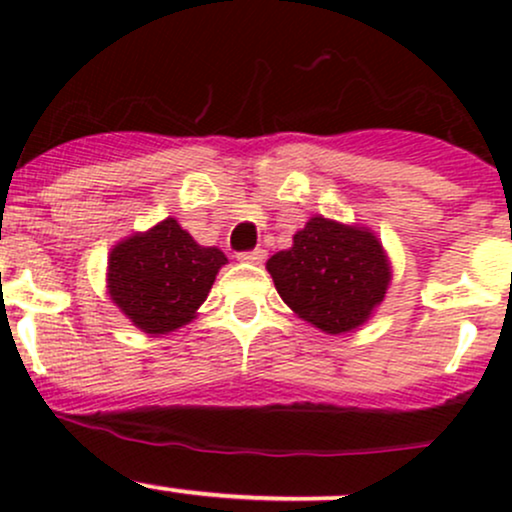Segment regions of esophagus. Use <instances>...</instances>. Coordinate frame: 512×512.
Segmentation results:
<instances>
[{"instance_id":"obj_1","label":"esophagus","mask_w":512,"mask_h":512,"mask_svg":"<svg viewBox=\"0 0 512 512\" xmlns=\"http://www.w3.org/2000/svg\"><path fill=\"white\" fill-rule=\"evenodd\" d=\"M264 257H267V252H264L262 248L238 252V260H240V262H250V264H260V262L264 260Z\"/></svg>"}]
</instances>
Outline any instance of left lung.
<instances>
[{
  "mask_svg": "<svg viewBox=\"0 0 512 512\" xmlns=\"http://www.w3.org/2000/svg\"><path fill=\"white\" fill-rule=\"evenodd\" d=\"M276 291L293 313L327 334L356 330L390 284L383 245L363 228L313 216L293 248L267 262Z\"/></svg>",
  "mask_w": 512,
  "mask_h": 512,
  "instance_id": "8db88e82",
  "label": "left lung"
}]
</instances>
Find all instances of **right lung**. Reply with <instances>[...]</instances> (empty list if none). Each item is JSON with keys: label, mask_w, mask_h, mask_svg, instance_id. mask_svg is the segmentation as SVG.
Listing matches in <instances>:
<instances>
[{"label": "right lung", "mask_w": 512, "mask_h": 512, "mask_svg": "<svg viewBox=\"0 0 512 512\" xmlns=\"http://www.w3.org/2000/svg\"><path fill=\"white\" fill-rule=\"evenodd\" d=\"M223 264L219 248H202L178 221L166 219L110 252V298L144 332H173L207 301Z\"/></svg>", "instance_id": "1"}]
</instances>
